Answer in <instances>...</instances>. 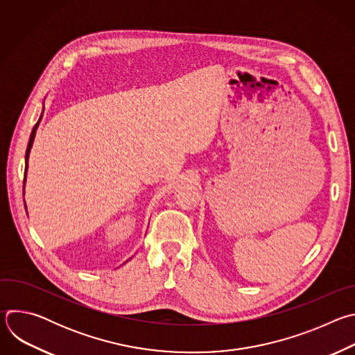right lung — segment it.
<instances>
[{"label":"right lung","instance_id":"obj_1","mask_svg":"<svg viewBox=\"0 0 355 355\" xmlns=\"http://www.w3.org/2000/svg\"><path fill=\"white\" fill-rule=\"evenodd\" d=\"M43 111H44V107H43V110H42V114H40L39 121L36 122V125H35V126H33V129H32V133H31V137H29V143H28V147H26V155H25V180H24V193H25V182H26V173H28V162H29L31 148H32V146H33V140H35V136H36V130H37V128H39V123H40V121H42ZM129 260H130V259H129ZM129 260H128V261H129Z\"/></svg>","mask_w":355,"mask_h":355}]
</instances>
